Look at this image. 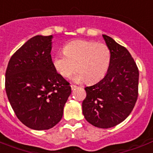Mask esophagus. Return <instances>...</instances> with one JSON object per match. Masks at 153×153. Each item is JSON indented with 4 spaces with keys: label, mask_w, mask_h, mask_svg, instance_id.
Returning <instances> with one entry per match:
<instances>
[{
    "label": "esophagus",
    "mask_w": 153,
    "mask_h": 153,
    "mask_svg": "<svg viewBox=\"0 0 153 153\" xmlns=\"http://www.w3.org/2000/svg\"><path fill=\"white\" fill-rule=\"evenodd\" d=\"M71 90L73 91V90L77 88V86H75V85H71Z\"/></svg>",
    "instance_id": "esophagus-1"
}]
</instances>
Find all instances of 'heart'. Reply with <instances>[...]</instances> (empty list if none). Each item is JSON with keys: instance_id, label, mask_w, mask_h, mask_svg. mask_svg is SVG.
<instances>
[{"instance_id": "b5f03b06", "label": "heart", "mask_w": 153, "mask_h": 153, "mask_svg": "<svg viewBox=\"0 0 153 153\" xmlns=\"http://www.w3.org/2000/svg\"><path fill=\"white\" fill-rule=\"evenodd\" d=\"M62 52L63 55L53 57V67L64 78L69 77L76 67L72 78L76 82L99 81L106 74L111 61V51L106 44L90 40L71 42L65 45Z\"/></svg>"}]
</instances>
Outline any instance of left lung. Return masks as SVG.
Segmentation results:
<instances>
[{
  "label": "left lung",
  "instance_id": "obj_1",
  "mask_svg": "<svg viewBox=\"0 0 153 153\" xmlns=\"http://www.w3.org/2000/svg\"><path fill=\"white\" fill-rule=\"evenodd\" d=\"M111 51L106 74L93 86H86L82 114L95 127L108 128L130 114L138 97L139 71L130 53L111 37L102 35Z\"/></svg>",
  "mask_w": 153,
  "mask_h": 153
}]
</instances>
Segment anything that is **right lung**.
<instances>
[{
	"instance_id": "1",
	"label": "right lung",
	"mask_w": 153,
	"mask_h": 153,
	"mask_svg": "<svg viewBox=\"0 0 153 153\" xmlns=\"http://www.w3.org/2000/svg\"><path fill=\"white\" fill-rule=\"evenodd\" d=\"M52 36H36L11 57L5 91L18 119L35 130L52 128L62 119L71 93L68 82L55 71L51 51Z\"/></svg>"
}]
</instances>
